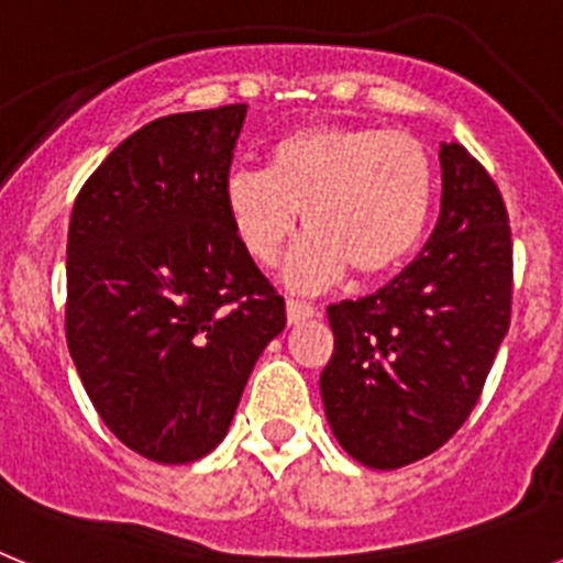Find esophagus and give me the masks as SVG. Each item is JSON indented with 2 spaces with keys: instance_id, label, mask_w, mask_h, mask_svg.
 I'll use <instances>...</instances> for the list:
<instances>
[{
  "instance_id": "esophagus-1",
  "label": "esophagus",
  "mask_w": 563,
  "mask_h": 563,
  "mask_svg": "<svg viewBox=\"0 0 563 563\" xmlns=\"http://www.w3.org/2000/svg\"><path fill=\"white\" fill-rule=\"evenodd\" d=\"M312 316H316V307L301 301V298H287V321L290 324H305Z\"/></svg>"
}]
</instances>
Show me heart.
I'll return each instance as SVG.
<instances>
[{
  "mask_svg": "<svg viewBox=\"0 0 563 563\" xmlns=\"http://www.w3.org/2000/svg\"><path fill=\"white\" fill-rule=\"evenodd\" d=\"M434 166L411 134L369 126H305L278 137L265 168H233L222 183L228 222L258 265H282L290 290L316 292L343 273L377 278L420 245L434 208Z\"/></svg>",
  "mask_w": 563,
  "mask_h": 563,
  "instance_id": "1",
  "label": "heart"
}]
</instances>
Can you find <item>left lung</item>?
<instances>
[{"label": "left lung", "mask_w": 563, "mask_h": 563, "mask_svg": "<svg viewBox=\"0 0 563 563\" xmlns=\"http://www.w3.org/2000/svg\"><path fill=\"white\" fill-rule=\"evenodd\" d=\"M440 168V217L415 262L327 310V422L377 471L434 454L460 431L510 327L514 247L499 188L460 143H442Z\"/></svg>", "instance_id": "obj_1"}]
</instances>
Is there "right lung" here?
Here are the masks:
<instances>
[{"label":"right lung","instance_id":"1","mask_svg":"<svg viewBox=\"0 0 563 563\" xmlns=\"http://www.w3.org/2000/svg\"><path fill=\"white\" fill-rule=\"evenodd\" d=\"M247 103L166 114L109 152L67 233V346L118 440L163 465L222 442L285 298L239 245L222 183Z\"/></svg>","mask_w":563,"mask_h":563}]
</instances>
